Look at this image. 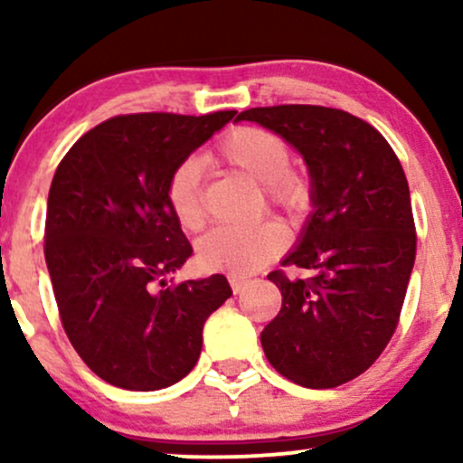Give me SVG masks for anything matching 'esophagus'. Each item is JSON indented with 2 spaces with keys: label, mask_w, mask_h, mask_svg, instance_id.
Instances as JSON below:
<instances>
[{
  "label": "esophagus",
  "mask_w": 463,
  "mask_h": 463,
  "mask_svg": "<svg viewBox=\"0 0 463 463\" xmlns=\"http://www.w3.org/2000/svg\"><path fill=\"white\" fill-rule=\"evenodd\" d=\"M228 283H231V289H232V294H241V291L246 289L248 280L243 279V276H231V279H228Z\"/></svg>",
  "instance_id": "34e87169"
}]
</instances>
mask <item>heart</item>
I'll list each match as a JSON object with an SVG mask.
<instances>
[{"mask_svg": "<svg viewBox=\"0 0 463 463\" xmlns=\"http://www.w3.org/2000/svg\"><path fill=\"white\" fill-rule=\"evenodd\" d=\"M206 161L261 184L263 200L289 217H302L311 209L313 189L309 178L291 169V147L283 137L259 126L228 130L206 154ZM165 200L180 228L198 232L206 224L202 195V167L195 158H184L172 169L165 187ZM287 235L279 222H261L248 228L222 226L198 243L202 268L235 276L252 274L285 250Z\"/></svg>", "mask_w": 463, "mask_h": 463, "instance_id": "heart-1", "label": "heart"}]
</instances>
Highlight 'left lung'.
<instances>
[{
    "mask_svg": "<svg viewBox=\"0 0 463 463\" xmlns=\"http://www.w3.org/2000/svg\"><path fill=\"white\" fill-rule=\"evenodd\" d=\"M305 156L313 211L298 248L274 269L283 307L261 333L272 368L311 390L357 379L379 359L405 302L416 224L402 165L374 126L339 109L280 104L248 109Z\"/></svg>",
    "mask_w": 463,
    "mask_h": 463,
    "instance_id": "8db88e82",
    "label": "left lung"
}]
</instances>
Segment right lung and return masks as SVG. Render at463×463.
Wrapping results in <instances>:
<instances>
[{"label":"right lung","mask_w":463,"mask_h":463,"mask_svg":"<svg viewBox=\"0 0 463 463\" xmlns=\"http://www.w3.org/2000/svg\"><path fill=\"white\" fill-rule=\"evenodd\" d=\"M237 110L135 113L73 143L47 198L45 261L69 342L99 379L154 392L194 370L226 276L167 287L194 254L165 200L172 169Z\"/></svg>","instance_id":"obj_1"}]
</instances>
